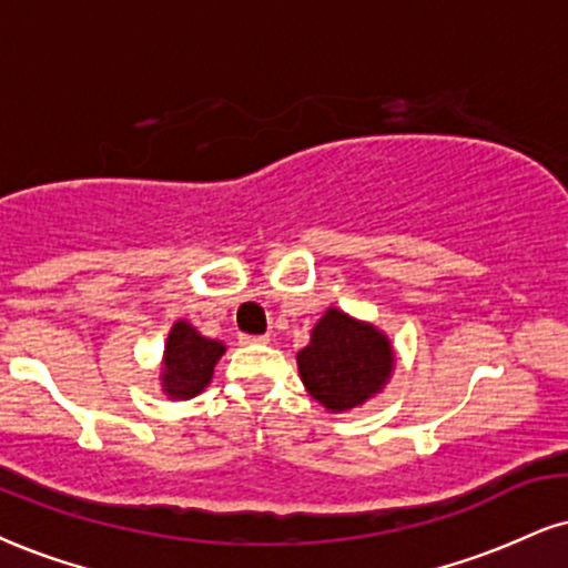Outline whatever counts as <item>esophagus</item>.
Returning a JSON list of instances; mask_svg holds the SVG:
<instances>
[{
  "instance_id": "obj_1",
  "label": "esophagus",
  "mask_w": 568,
  "mask_h": 568,
  "mask_svg": "<svg viewBox=\"0 0 568 568\" xmlns=\"http://www.w3.org/2000/svg\"><path fill=\"white\" fill-rule=\"evenodd\" d=\"M243 346H256V344H270V336H241Z\"/></svg>"
}]
</instances>
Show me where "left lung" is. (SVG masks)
<instances>
[{"label": "left lung", "instance_id": "left-lung-1", "mask_svg": "<svg viewBox=\"0 0 568 568\" xmlns=\"http://www.w3.org/2000/svg\"><path fill=\"white\" fill-rule=\"evenodd\" d=\"M296 362L312 399L327 413H349L384 392L394 375L396 352L378 325L327 306Z\"/></svg>", "mask_w": 568, "mask_h": 568}]
</instances>
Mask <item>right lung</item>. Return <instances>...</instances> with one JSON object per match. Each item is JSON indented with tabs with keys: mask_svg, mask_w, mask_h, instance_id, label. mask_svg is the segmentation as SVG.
<instances>
[{
	"mask_svg": "<svg viewBox=\"0 0 568 568\" xmlns=\"http://www.w3.org/2000/svg\"><path fill=\"white\" fill-rule=\"evenodd\" d=\"M227 346L222 341L206 338L197 333L195 325L187 320H176L163 344L161 357V392L172 402L193 399L211 384L216 362Z\"/></svg>",
	"mask_w": 568,
	"mask_h": 568,
	"instance_id": "right-lung-1",
	"label": "right lung"
}]
</instances>
